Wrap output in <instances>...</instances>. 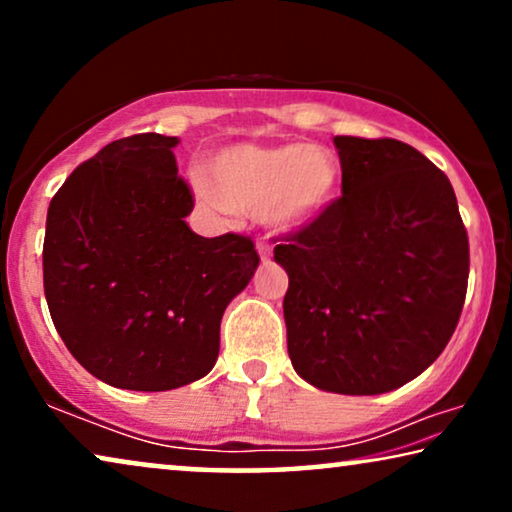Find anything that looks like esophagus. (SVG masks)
<instances>
[{"label": "esophagus", "mask_w": 512, "mask_h": 512, "mask_svg": "<svg viewBox=\"0 0 512 512\" xmlns=\"http://www.w3.org/2000/svg\"><path fill=\"white\" fill-rule=\"evenodd\" d=\"M256 249H258V254H261L263 261H268L270 254H272V244L268 242V237H261V240L256 242Z\"/></svg>", "instance_id": "esophagus-1"}]
</instances>
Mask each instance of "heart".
<instances>
[{
  "label": "heart",
  "instance_id": "b5f03b06",
  "mask_svg": "<svg viewBox=\"0 0 512 512\" xmlns=\"http://www.w3.org/2000/svg\"><path fill=\"white\" fill-rule=\"evenodd\" d=\"M195 193L214 212L263 214L272 226L298 228L324 212L338 184V163L324 146H230L216 153Z\"/></svg>",
  "mask_w": 512,
  "mask_h": 512
}]
</instances>
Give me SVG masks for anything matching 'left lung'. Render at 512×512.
Wrapping results in <instances>:
<instances>
[{
  "mask_svg": "<svg viewBox=\"0 0 512 512\" xmlns=\"http://www.w3.org/2000/svg\"><path fill=\"white\" fill-rule=\"evenodd\" d=\"M342 195L279 237L296 373L373 396L424 373L450 342L468 286V235L450 179L410 144L335 137Z\"/></svg>",
  "mask_w": 512,
  "mask_h": 512,
  "instance_id": "obj_1",
  "label": "left lung"
}]
</instances>
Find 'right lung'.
<instances>
[{"label": "right lung", "mask_w": 512, "mask_h": 512, "mask_svg": "<svg viewBox=\"0 0 512 512\" xmlns=\"http://www.w3.org/2000/svg\"><path fill=\"white\" fill-rule=\"evenodd\" d=\"M177 137L116 139L53 195L44 293L62 342L118 389L167 391L219 356L221 317L258 268L247 235H195L193 191L177 174Z\"/></svg>", "instance_id": "obj_1"}]
</instances>
